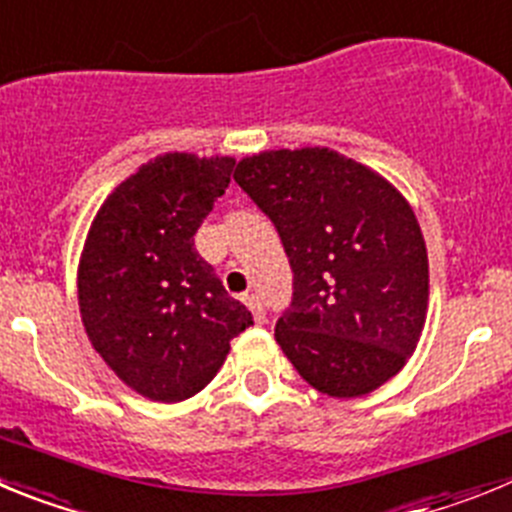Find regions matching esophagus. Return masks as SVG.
Instances as JSON below:
<instances>
[{
	"label": "esophagus",
	"instance_id": "34e87169",
	"mask_svg": "<svg viewBox=\"0 0 512 512\" xmlns=\"http://www.w3.org/2000/svg\"><path fill=\"white\" fill-rule=\"evenodd\" d=\"M245 303L250 306L252 316H255L257 324H262L265 321V303H262V298L257 296V293H250V296H245Z\"/></svg>",
	"mask_w": 512,
	"mask_h": 512
}]
</instances>
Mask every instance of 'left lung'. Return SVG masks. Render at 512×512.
Masks as SVG:
<instances>
[{"label":"left lung","mask_w":512,"mask_h":512,"mask_svg":"<svg viewBox=\"0 0 512 512\" xmlns=\"http://www.w3.org/2000/svg\"><path fill=\"white\" fill-rule=\"evenodd\" d=\"M234 181L275 224L293 270L275 342L298 375L331 398L398 375L428 306L426 242L398 188L329 147L252 155Z\"/></svg>","instance_id":"left-lung-1"}]
</instances>
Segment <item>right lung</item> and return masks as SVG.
<instances>
[{"mask_svg": "<svg viewBox=\"0 0 512 512\" xmlns=\"http://www.w3.org/2000/svg\"><path fill=\"white\" fill-rule=\"evenodd\" d=\"M234 158L168 153L101 204L78 262V308L91 344L124 385L158 403L204 390L252 313L193 247Z\"/></svg>", "mask_w": 512, "mask_h": 512, "instance_id": "obj_1", "label": "right lung"}]
</instances>
